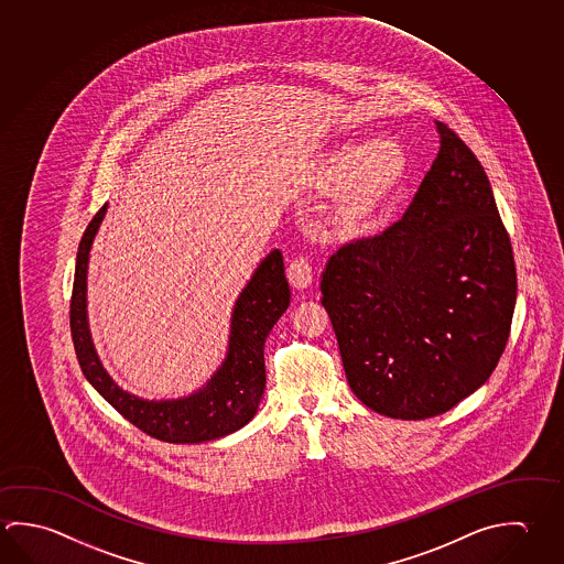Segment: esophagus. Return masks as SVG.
<instances>
[{
  "label": "esophagus",
  "instance_id": "obj_1",
  "mask_svg": "<svg viewBox=\"0 0 564 564\" xmlns=\"http://www.w3.org/2000/svg\"><path fill=\"white\" fill-rule=\"evenodd\" d=\"M286 278H289V283L293 285V289L305 291V289L313 285V269H311L305 258H295L289 263Z\"/></svg>",
  "mask_w": 564,
  "mask_h": 564
}]
</instances>
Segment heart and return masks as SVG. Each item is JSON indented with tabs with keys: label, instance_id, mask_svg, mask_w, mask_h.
<instances>
[{
	"label": "heart",
	"instance_id": "b5f03b06",
	"mask_svg": "<svg viewBox=\"0 0 564 564\" xmlns=\"http://www.w3.org/2000/svg\"><path fill=\"white\" fill-rule=\"evenodd\" d=\"M408 174V156L392 140L338 142L321 152L308 169V184L335 194L325 216L326 238L336 243L372 238L394 208Z\"/></svg>",
	"mask_w": 564,
	"mask_h": 564
}]
</instances>
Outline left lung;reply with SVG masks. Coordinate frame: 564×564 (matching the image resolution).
<instances>
[{
    "label": "left lung",
    "instance_id": "obj_1",
    "mask_svg": "<svg viewBox=\"0 0 564 564\" xmlns=\"http://www.w3.org/2000/svg\"><path fill=\"white\" fill-rule=\"evenodd\" d=\"M437 134L404 218L338 249L321 283L350 390L398 420L444 414L481 388L517 301L513 249L484 166L444 122Z\"/></svg>",
    "mask_w": 564,
    "mask_h": 564
}]
</instances>
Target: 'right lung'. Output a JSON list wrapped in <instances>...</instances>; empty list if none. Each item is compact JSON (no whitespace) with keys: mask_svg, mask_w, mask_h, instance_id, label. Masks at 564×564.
Masks as SVG:
<instances>
[{"mask_svg":"<svg viewBox=\"0 0 564 564\" xmlns=\"http://www.w3.org/2000/svg\"><path fill=\"white\" fill-rule=\"evenodd\" d=\"M109 204L95 214L80 239L70 296V335L80 370L90 386L130 424L169 444H202L234 434L258 414L265 392L263 346L291 299L283 256L273 249L239 293L228 352L218 370L196 392L174 400H144L122 390L100 362L87 316L90 248Z\"/></svg>","mask_w":564,"mask_h":564,"instance_id":"add662e5","label":"right lung"}]
</instances>
